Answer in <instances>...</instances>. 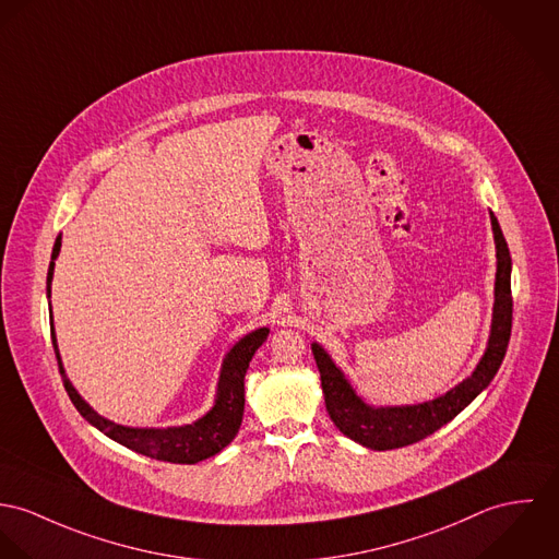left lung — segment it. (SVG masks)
Returning <instances> with one entry per match:
<instances>
[{
	"label": "left lung",
	"instance_id": "left-lung-1",
	"mask_svg": "<svg viewBox=\"0 0 559 559\" xmlns=\"http://www.w3.org/2000/svg\"><path fill=\"white\" fill-rule=\"evenodd\" d=\"M491 227L496 238L497 272L496 305L491 336L483 360L476 371L456 388L443 396L403 407H372L365 403L343 371L332 362L321 345L312 343V356L321 374V388L325 396V409L336 425V429L349 439L371 448V450H392L416 443L437 429L448 425L456 414H461L496 377L497 369L508 349L510 330H512V294H510V250L499 229L496 214L491 212Z\"/></svg>",
	"mask_w": 559,
	"mask_h": 559
}]
</instances>
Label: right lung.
Wrapping results in <instances>:
<instances>
[{
    "instance_id": "add662e5",
    "label": "right lung",
    "mask_w": 559,
    "mask_h": 559,
    "mask_svg": "<svg viewBox=\"0 0 559 559\" xmlns=\"http://www.w3.org/2000/svg\"><path fill=\"white\" fill-rule=\"evenodd\" d=\"M60 249H62V236H58L53 254H51L49 274H47V296H51L53 267H56V259L60 254ZM267 332H270L267 328H259V330L250 332L245 338H240L234 345V349L227 354V358L223 362L221 379H218V392H216L214 407L203 418H199L192 425H185V427L132 429V427L116 425V423L98 416L81 399V394L72 388L70 379L63 372L62 358H60L58 341H56V332H53V317H51V341H53V349H56L58 365L62 372L63 388H66L72 405L76 407V412L100 433L111 437L114 441L122 443L139 454H145L156 461L185 463V465H192V463H199L203 459L218 454L238 435V429L242 425V416H245V374H247L254 352L267 338Z\"/></svg>"
}]
</instances>
